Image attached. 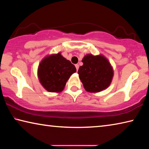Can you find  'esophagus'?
<instances>
[{
	"label": "esophagus",
	"instance_id": "obj_1",
	"mask_svg": "<svg viewBox=\"0 0 149 149\" xmlns=\"http://www.w3.org/2000/svg\"><path fill=\"white\" fill-rule=\"evenodd\" d=\"M75 68H76V70H77V71L78 69H79V65H78V64H75Z\"/></svg>",
	"mask_w": 149,
	"mask_h": 149
}]
</instances>
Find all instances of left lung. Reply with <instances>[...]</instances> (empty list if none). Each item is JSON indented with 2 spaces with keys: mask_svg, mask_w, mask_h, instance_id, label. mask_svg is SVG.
I'll return each instance as SVG.
<instances>
[{
  "mask_svg": "<svg viewBox=\"0 0 149 149\" xmlns=\"http://www.w3.org/2000/svg\"><path fill=\"white\" fill-rule=\"evenodd\" d=\"M78 70L79 79L87 92L99 93L110 86L114 70L110 62L102 54H88L82 60Z\"/></svg>",
  "mask_w": 149,
  "mask_h": 149,
  "instance_id": "8db88e82",
  "label": "left lung"
}]
</instances>
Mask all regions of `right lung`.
I'll use <instances>...</instances> for the list:
<instances>
[{
	"label": "right lung",
	"instance_id": "right-lung-1",
	"mask_svg": "<svg viewBox=\"0 0 149 149\" xmlns=\"http://www.w3.org/2000/svg\"><path fill=\"white\" fill-rule=\"evenodd\" d=\"M75 72V65L58 52L47 56L41 60L37 75L39 82L47 91L60 93L64 90L67 81Z\"/></svg>",
	"mask_w": 149,
	"mask_h": 149
}]
</instances>
